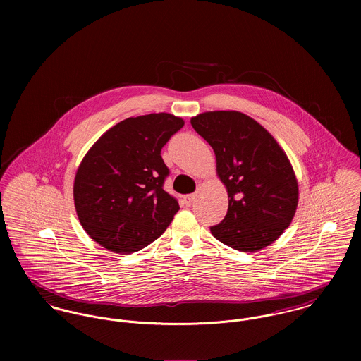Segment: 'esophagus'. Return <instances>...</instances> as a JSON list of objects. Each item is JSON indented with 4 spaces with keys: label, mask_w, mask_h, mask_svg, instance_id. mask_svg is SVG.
Listing matches in <instances>:
<instances>
[{
    "label": "esophagus",
    "mask_w": 361,
    "mask_h": 361,
    "mask_svg": "<svg viewBox=\"0 0 361 361\" xmlns=\"http://www.w3.org/2000/svg\"><path fill=\"white\" fill-rule=\"evenodd\" d=\"M195 199H196V195H195V193H193V195H186V196L183 197L186 206H192L193 202H195Z\"/></svg>",
    "instance_id": "1"
}]
</instances>
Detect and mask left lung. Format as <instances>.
<instances>
[{"label":"left lung","instance_id":"1","mask_svg":"<svg viewBox=\"0 0 361 361\" xmlns=\"http://www.w3.org/2000/svg\"><path fill=\"white\" fill-rule=\"evenodd\" d=\"M212 147L216 175L226 188L228 212L211 233L239 252H258L290 225L299 185L293 166L274 136L239 111H208L190 119Z\"/></svg>","mask_w":361,"mask_h":361}]
</instances>
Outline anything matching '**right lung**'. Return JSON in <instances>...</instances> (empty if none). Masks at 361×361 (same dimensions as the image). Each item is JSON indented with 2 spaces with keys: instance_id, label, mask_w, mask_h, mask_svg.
<instances>
[{
  "instance_id": "add662e5",
  "label": "right lung",
  "mask_w": 361,
  "mask_h": 361,
  "mask_svg": "<svg viewBox=\"0 0 361 361\" xmlns=\"http://www.w3.org/2000/svg\"><path fill=\"white\" fill-rule=\"evenodd\" d=\"M185 121L166 112L109 128L78 166L73 202L82 228L104 249L128 255L158 239L179 211L164 189L161 149Z\"/></svg>"
}]
</instances>
